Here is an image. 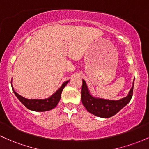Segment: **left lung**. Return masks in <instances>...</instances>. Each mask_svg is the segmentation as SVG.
<instances>
[{
    "instance_id": "obj_1",
    "label": "left lung",
    "mask_w": 149,
    "mask_h": 149,
    "mask_svg": "<svg viewBox=\"0 0 149 149\" xmlns=\"http://www.w3.org/2000/svg\"><path fill=\"white\" fill-rule=\"evenodd\" d=\"M82 89H81V101L86 109L91 113L101 117V118H109L116 114L120 109H123L131 101L134 91V85L130 90L128 95L125 98L113 101L106 100L103 98H94L89 93L85 81L82 80Z\"/></svg>"
}]
</instances>
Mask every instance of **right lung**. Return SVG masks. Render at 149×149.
<instances>
[{"mask_svg":"<svg viewBox=\"0 0 149 149\" xmlns=\"http://www.w3.org/2000/svg\"><path fill=\"white\" fill-rule=\"evenodd\" d=\"M68 82V81L64 82L62 84L61 87L54 94H53L50 98H46V99H28V98H23L21 95L17 93L13 90V91L16 95L17 98L19 99V101L30 110L40 112L47 111L54 109L57 106L61 99V95L63 89L66 86Z\"/></svg>","mask_w":149,"mask_h":149,"instance_id":"1","label":"right lung"}]
</instances>
